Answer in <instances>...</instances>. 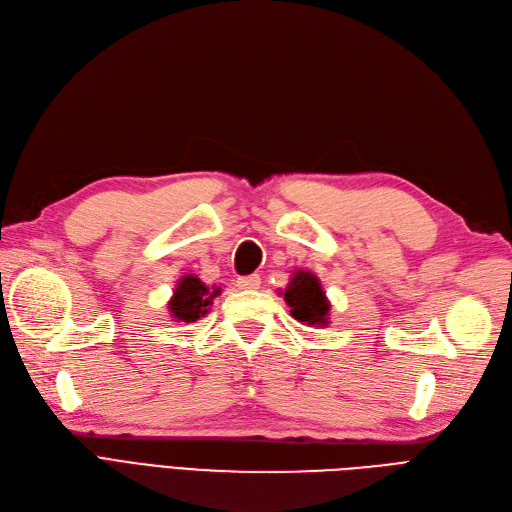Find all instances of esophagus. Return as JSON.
Listing matches in <instances>:
<instances>
[{
    "label": "esophagus",
    "instance_id": "esophagus-1",
    "mask_svg": "<svg viewBox=\"0 0 512 512\" xmlns=\"http://www.w3.org/2000/svg\"><path fill=\"white\" fill-rule=\"evenodd\" d=\"M259 285H261V278L257 274H249V276H240L238 278V287L240 289L253 291V289H259Z\"/></svg>",
    "mask_w": 512,
    "mask_h": 512
}]
</instances>
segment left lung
<instances>
[{"instance_id": "left-lung-1", "label": "left lung", "mask_w": 512, "mask_h": 512, "mask_svg": "<svg viewBox=\"0 0 512 512\" xmlns=\"http://www.w3.org/2000/svg\"><path fill=\"white\" fill-rule=\"evenodd\" d=\"M285 301L291 308V316L304 325L325 327L329 323V299L320 287V280L312 272L297 270L285 289Z\"/></svg>"}]
</instances>
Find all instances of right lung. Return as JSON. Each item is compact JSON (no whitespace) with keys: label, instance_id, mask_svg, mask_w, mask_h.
<instances>
[{"label":"right lung","instance_id":"add662e5","mask_svg":"<svg viewBox=\"0 0 512 512\" xmlns=\"http://www.w3.org/2000/svg\"><path fill=\"white\" fill-rule=\"evenodd\" d=\"M219 293H221V287L208 289L198 276L187 274L175 287L173 297L168 301V312L177 320V323H196V320L204 316L208 308L213 306V299Z\"/></svg>","mask_w":512,"mask_h":512}]
</instances>
